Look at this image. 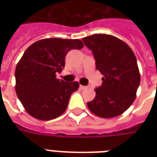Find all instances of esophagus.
<instances>
[{"label":"esophagus","instance_id":"34e87169","mask_svg":"<svg viewBox=\"0 0 157 157\" xmlns=\"http://www.w3.org/2000/svg\"><path fill=\"white\" fill-rule=\"evenodd\" d=\"M80 88H81V90H86V89L87 88V86H82V85H80Z\"/></svg>","mask_w":157,"mask_h":157}]
</instances>
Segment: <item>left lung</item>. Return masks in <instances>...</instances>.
I'll use <instances>...</instances> for the list:
<instances>
[{
	"label": "left lung",
	"instance_id": "1",
	"mask_svg": "<svg viewBox=\"0 0 157 157\" xmlns=\"http://www.w3.org/2000/svg\"><path fill=\"white\" fill-rule=\"evenodd\" d=\"M94 54L96 69L103 74V83L96 88L94 100L87 103L94 114L103 118L118 117L134 103L140 84L136 57L119 38L94 34L82 39Z\"/></svg>",
	"mask_w": 157,
	"mask_h": 157
}]
</instances>
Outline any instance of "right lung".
<instances>
[{"instance_id":"right-lung-1","label":"right lung","mask_w":157,"mask_h":157,"mask_svg":"<svg viewBox=\"0 0 157 157\" xmlns=\"http://www.w3.org/2000/svg\"><path fill=\"white\" fill-rule=\"evenodd\" d=\"M83 46L78 39L47 38L26 50L16 66L15 91L28 114L36 119L49 121L65 112L79 83L59 81L56 72L62 71L70 50H81Z\"/></svg>"}]
</instances>
